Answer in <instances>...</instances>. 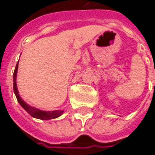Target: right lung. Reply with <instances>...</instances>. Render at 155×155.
I'll return each mask as SVG.
<instances>
[{
    "instance_id": "1",
    "label": "right lung",
    "mask_w": 155,
    "mask_h": 155,
    "mask_svg": "<svg viewBox=\"0 0 155 155\" xmlns=\"http://www.w3.org/2000/svg\"><path fill=\"white\" fill-rule=\"evenodd\" d=\"M18 64L17 63L16 66H15V72H14V91H15L16 98L18 100L19 104H21V107L24 110L27 111V113L31 116H33L34 118H38L40 120H51V119H54L58 116H60L63 114L64 110H52V111H45V110H40L37 108L32 107L30 105H28L27 103H25V101L21 98L19 95V91H18V88H17V84H16V78H17V71H18Z\"/></svg>"
}]
</instances>
